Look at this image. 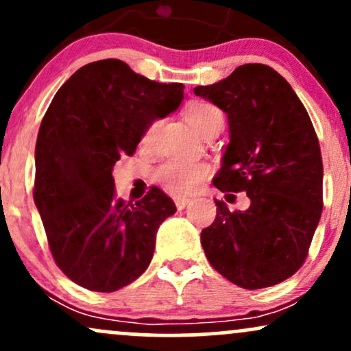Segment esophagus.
<instances>
[{
	"label": "esophagus",
	"instance_id": "1",
	"mask_svg": "<svg viewBox=\"0 0 351 351\" xmlns=\"http://www.w3.org/2000/svg\"><path fill=\"white\" fill-rule=\"evenodd\" d=\"M189 203H191V199H186V198H176L175 199V204L178 209H184Z\"/></svg>",
	"mask_w": 351,
	"mask_h": 351
}]
</instances>
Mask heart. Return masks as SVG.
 I'll use <instances>...</instances> for the list:
<instances>
[{
  "mask_svg": "<svg viewBox=\"0 0 351 351\" xmlns=\"http://www.w3.org/2000/svg\"><path fill=\"white\" fill-rule=\"evenodd\" d=\"M186 120L201 135L206 134L216 125L224 123L223 112L209 102H195L186 108ZM162 127V120L155 119L145 128L142 142L150 145ZM208 176V167L203 163L168 162L155 171L156 183L175 196H191L203 180Z\"/></svg>",
  "mask_w": 351,
  "mask_h": 351,
  "instance_id": "obj_1",
  "label": "heart"
}]
</instances>
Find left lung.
Here are the masks:
<instances>
[{
  "mask_svg": "<svg viewBox=\"0 0 351 351\" xmlns=\"http://www.w3.org/2000/svg\"><path fill=\"white\" fill-rule=\"evenodd\" d=\"M195 94L228 115L231 140L213 183L251 199L245 211H229L215 199V223L201 231L204 254L239 287H272L305 263L324 208L312 120L291 84L264 64L239 66Z\"/></svg>",
  "mask_w": 351,
  "mask_h": 351,
  "instance_id": "1",
  "label": "left lung"
}]
</instances>
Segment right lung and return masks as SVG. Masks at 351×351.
Instances as JSON below:
<instances>
[{"label": "right lung", "mask_w": 351, "mask_h": 351, "mask_svg": "<svg viewBox=\"0 0 351 351\" xmlns=\"http://www.w3.org/2000/svg\"><path fill=\"white\" fill-rule=\"evenodd\" d=\"M183 84H160L119 59L75 71L52 99L36 142L34 203L58 267L94 292H115L147 271L156 231L176 206L160 188L115 199L112 170L147 125L180 107Z\"/></svg>", "instance_id": "add662e5"}]
</instances>
